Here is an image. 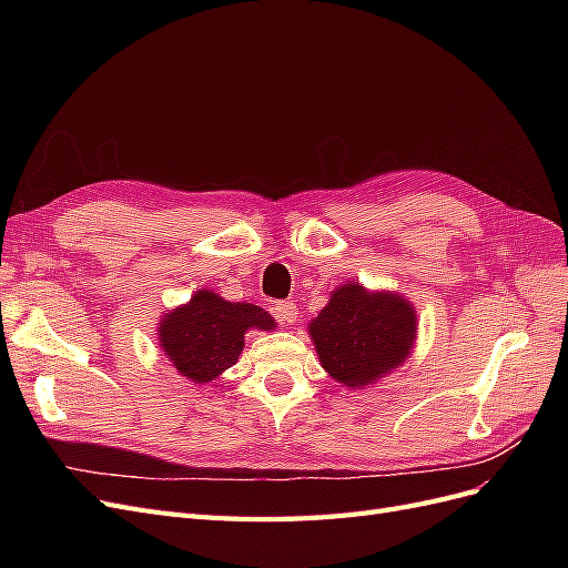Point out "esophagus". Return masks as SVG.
I'll list each match as a JSON object with an SVG mask.
<instances>
[{"label": "esophagus", "instance_id": "1", "mask_svg": "<svg viewBox=\"0 0 568 568\" xmlns=\"http://www.w3.org/2000/svg\"><path fill=\"white\" fill-rule=\"evenodd\" d=\"M272 315L282 324H294L298 317V307L294 301H277L272 305Z\"/></svg>", "mask_w": 568, "mask_h": 568}]
</instances>
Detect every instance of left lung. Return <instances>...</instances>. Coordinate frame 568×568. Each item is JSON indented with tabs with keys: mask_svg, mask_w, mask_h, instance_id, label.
Segmentation results:
<instances>
[{
	"mask_svg": "<svg viewBox=\"0 0 568 568\" xmlns=\"http://www.w3.org/2000/svg\"><path fill=\"white\" fill-rule=\"evenodd\" d=\"M326 374L348 388H363L405 363L417 338V313L388 291L343 284L307 324Z\"/></svg>",
	"mask_w": 568,
	"mask_h": 568,
	"instance_id": "left-lung-1",
	"label": "left lung"
}]
</instances>
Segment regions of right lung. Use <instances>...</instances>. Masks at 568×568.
<instances>
[{"instance_id": "add662e5", "label": "right lung", "mask_w": 568, "mask_h": 568, "mask_svg": "<svg viewBox=\"0 0 568 568\" xmlns=\"http://www.w3.org/2000/svg\"><path fill=\"white\" fill-rule=\"evenodd\" d=\"M274 324L263 307L232 303L215 291L201 288L192 301L163 315L159 346L189 382L209 384L236 363L248 329L270 332Z\"/></svg>"}]
</instances>
